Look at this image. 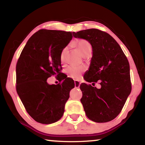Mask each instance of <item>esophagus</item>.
Here are the masks:
<instances>
[{
  "mask_svg": "<svg viewBox=\"0 0 145 145\" xmlns=\"http://www.w3.org/2000/svg\"><path fill=\"white\" fill-rule=\"evenodd\" d=\"M74 83H75V87L76 88H78L80 87V82L78 81V80H75L74 81Z\"/></svg>",
  "mask_w": 145,
  "mask_h": 145,
  "instance_id": "1",
  "label": "esophagus"
}]
</instances>
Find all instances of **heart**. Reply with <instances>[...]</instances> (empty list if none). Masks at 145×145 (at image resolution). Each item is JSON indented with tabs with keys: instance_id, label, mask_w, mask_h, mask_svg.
I'll use <instances>...</instances> for the list:
<instances>
[{
	"instance_id": "heart-1",
	"label": "heart",
	"mask_w": 145,
	"mask_h": 145,
	"mask_svg": "<svg viewBox=\"0 0 145 145\" xmlns=\"http://www.w3.org/2000/svg\"><path fill=\"white\" fill-rule=\"evenodd\" d=\"M73 45H74L76 47L78 48V50L80 51V52L83 56H85L88 55V54L91 53V44L88 42V41L85 40H82V39H80V40H77L73 42ZM68 48L67 46L64 48L62 51H61L60 54V60L61 63H64L65 61L66 56L68 52ZM85 70V68L84 67H74V66H71L69 67L67 70V73L70 76V77H72L73 78H77L80 76V74L82 72H84Z\"/></svg>"
}]
</instances>
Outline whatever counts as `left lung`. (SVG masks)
Listing matches in <instances>:
<instances>
[{"label": "left lung", "mask_w": 145, "mask_h": 145, "mask_svg": "<svg viewBox=\"0 0 145 145\" xmlns=\"http://www.w3.org/2000/svg\"><path fill=\"white\" fill-rule=\"evenodd\" d=\"M92 46L93 56L84 80L99 81L101 88L82 83L80 102L87 117L97 123L114 120L121 112L131 92L130 66L121 48L111 35L97 29L73 33Z\"/></svg>", "instance_id": "1"}]
</instances>
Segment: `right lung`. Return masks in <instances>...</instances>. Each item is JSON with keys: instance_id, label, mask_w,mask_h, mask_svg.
Wrapping results in <instances>:
<instances>
[{"instance_id": "1", "label": "right lung", "mask_w": 145, "mask_h": 145, "mask_svg": "<svg viewBox=\"0 0 145 145\" xmlns=\"http://www.w3.org/2000/svg\"><path fill=\"white\" fill-rule=\"evenodd\" d=\"M72 38L71 32L41 29L29 39L17 62V93L27 112L40 123H53L61 118L75 87L68 77L61 79L60 84L46 81L60 74L61 52Z\"/></svg>"}]
</instances>
